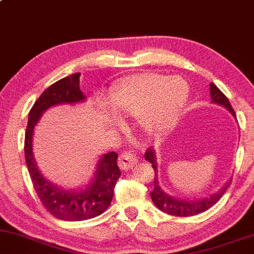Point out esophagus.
Segmentation results:
<instances>
[{
  "label": "esophagus",
  "instance_id": "1",
  "mask_svg": "<svg viewBox=\"0 0 254 254\" xmlns=\"http://www.w3.org/2000/svg\"><path fill=\"white\" fill-rule=\"evenodd\" d=\"M120 167L122 170H129L133 166L137 165L138 157L135 154H132V152H124V154L120 156Z\"/></svg>",
  "mask_w": 254,
  "mask_h": 254
}]
</instances>
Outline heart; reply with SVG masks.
<instances>
[{
	"instance_id": "obj_1",
	"label": "heart",
	"mask_w": 254,
	"mask_h": 254,
	"mask_svg": "<svg viewBox=\"0 0 254 254\" xmlns=\"http://www.w3.org/2000/svg\"><path fill=\"white\" fill-rule=\"evenodd\" d=\"M110 97L117 109L137 116L141 130L159 135L178 120L188 97V83L178 76L141 73L120 81Z\"/></svg>"
}]
</instances>
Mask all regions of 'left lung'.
<instances>
[{
    "label": "left lung",
    "instance_id": "obj_1",
    "mask_svg": "<svg viewBox=\"0 0 254 254\" xmlns=\"http://www.w3.org/2000/svg\"><path fill=\"white\" fill-rule=\"evenodd\" d=\"M209 89H211L212 102L217 103V104L219 105H223L236 117L235 111L231 108V104L229 103V99L225 97L224 93L212 82L211 86H209ZM145 160H148L149 162L151 163L152 168H154L155 171L154 190L150 192V196H151V200L152 202L155 203V206L159 209H161L162 212H165V213L177 215V217H190V215H195L201 213V212L207 211V209L211 208L213 204H215L220 200V197L224 195L226 189H228L229 185H230V182H229L228 184L224 185V187L219 190V191L213 193V195L209 196V197L192 198V200H182V198L172 197V196L167 195V193L162 191V189H161L159 184V179H157L156 155L152 151V148H149L145 151Z\"/></svg>",
    "mask_w": 254,
    "mask_h": 254
}]
</instances>
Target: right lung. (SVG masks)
Wrapping results in <instances>:
<instances>
[{
    "label": "right lung",
    "mask_w": 254,
    "mask_h": 254,
    "mask_svg": "<svg viewBox=\"0 0 254 254\" xmlns=\"http://www.w3.org/2000/svg\"><path fill=\"white\" fill-rule=\"evenodd\" d=\"M80 72L57 81L48 87L29 113V121L25 130V161L32 185L45 208L54 217L62 220L78 222L98 217L110 206L114 196V188L121 176L117 166V154L111 151L103 155L95 171L94 179L86 189L64 190L52 184L40 173L32 155V134L34 127L41 115L48 108L59 104H75L86 99L80 89Z\"/></svg>",
    "instance_id": "right-lung-1"
}]
</instances>
